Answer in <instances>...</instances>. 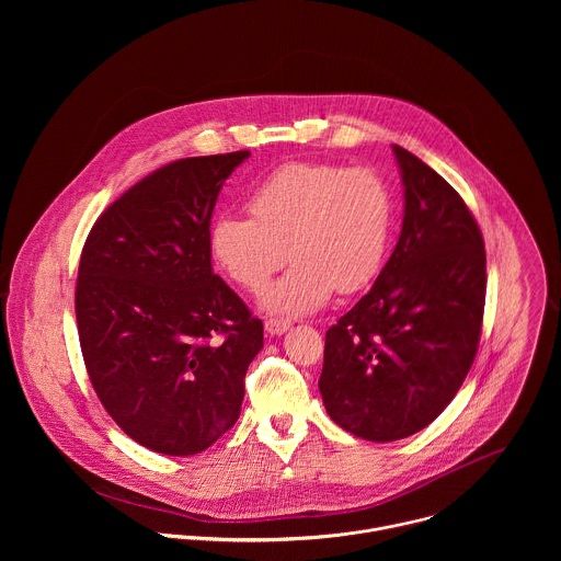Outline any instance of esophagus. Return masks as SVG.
<instances>
[{
  "label": "esophagus",
  "instance_id": "obj_1",
  "mask_svg": "<svg viewBox=\"0 0 561 561\" xmlns=\"http://www.w3.org/2000/svg\"><path fill=\"white\" fill-rule=\"evenodd\" d=\"M289 325H291V323L287 320L270 318V320H265V332H270V334H283V332L289 330Z\"/></svg>",
  "mask_w": 561,
  "mask_h": 561
}]
</instances>
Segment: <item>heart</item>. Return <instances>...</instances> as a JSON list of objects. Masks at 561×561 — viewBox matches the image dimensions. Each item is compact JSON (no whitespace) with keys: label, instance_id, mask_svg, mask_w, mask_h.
<instances>
[{"label":"heart","instance_id":"b5f03b06","mask_svg":"<svg viewBox=\"0 0 561 561\" xmlns=\"http://www.w3.org/2000/svg\"><path fill=\"white\" fill-rule=\"evenodd\" d=\"M248 209L252 216L214 220L209 250L250 294L267 287L289 252L296 263L263 298L270 313H316L334 289L354 294L367 287L385 263L393 201L374 168L287 163L256 185Z\"/></svg>","mask_w":561,"mask_h":561}]
</instances>
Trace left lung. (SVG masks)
Listing matches in <instances>:
<instances>
[{
	"instance_id": "1",
	"label": "left lung",
	"mask_w": 561,
	"mask_h": 561,
	"mask_svg": "<svg viewBox=\"0 0 561 561\" xmlns=\"http://www.w3.org/2000/svg\"><path fill=\"white\" fill-rule=\"evenodd\" d=\"M393 151L405 198L400 240L369 294L328 328L320 376L330 419L376 443L416 434L456 398L485 305L471 209L425 161Z\"/></svg>"
}]
</instances>
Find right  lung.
I'll return each instance as SVG.
<instances>
[{
    "mask_svg": "<svg viewBox=\"0 0 561 561\" xmlns=\"http://www.w3.org/2000/svg\"><path fill=\"white\" fill-rule=\"evenodd\" d=\"M248 156L161 165L96 218L81 250L88 378L116 425L158 454H201L236 425L263 347V323L214 274L209 250L220 187Z\"/></svg>",
    "mask_w": 561,
    "mask_h": 561,
    "instance_id": "1",
    "label": "right lung"
}]
</instances>
